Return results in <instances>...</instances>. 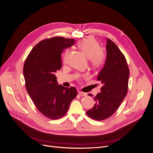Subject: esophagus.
Here are the masks:
<instances>
[{
	"label": "esophagus",
	"mask_w": 153,
	"mask_h": 153,
	"mask_svg": "<svg viewBox=\"0 0 153 153\" xmlns=\"http://www.w3.org/2000/svg\"><path fill=\"white\" fill-rule=\"evenodd\" d=\"M78 94H79V95L82 96H87V93H85V92H81V91H79V92H78Z\"/></svg>",
	"instance_id": "obj_1"
}]
</instances>
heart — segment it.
<instances>
[{
	"instance_id": "heart-1",
	"label": "heart",
	"mask_w": 153,
	"mask_h": 153,
	"mask_svg": "<svg viewBox=\"0 0 153 153\" xmlns=\"http://www.w3.org/2000/svg\"><path fill=\"white\" fill-rule=\"evenodd\" d=\"M78 46L90 59V62L92 66L98 68L104 65L106 54L103 49L100 48V44L96 39H84L78 42ZM80 75H76L77 78H80Z\"/></svg>"
}]
</instances>
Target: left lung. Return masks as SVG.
I'll return each instance as SVG.
<instances>
[{
    "label": "left lung",
    "instance_id": "1",
    "mask_svg": "<svg viewBox=\"0 0 153 153\" xmlns=\"http://www.w3.org/2000/svg\"><path fill=\"white\" fill-rule=\"evenodd\" d=\"M106 39V60L98 76L103 86L100 93L94 96V106L86 112L88 116L96 121L112 116L123 102L128 89L129 70L126 59L112 40Z\"/></svg>",
    "mask_w": 153,
    "mask_h": 153
}]
</instances>
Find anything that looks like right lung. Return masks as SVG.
Instances as JSON below:
<instances>
[{
	"label": "right lung",
	"instance_id": "right-lung-1",
	"mask_svg": "<svg viewBox=\"0 0 153 153\" xmlns=\"http://www.w3.org/2000/svg\"><path fill=\"white\" fill-rule=\"evenodd\" d=\"M73 44V39L63 37L43 39L32 49L24 63L27 91L37 109L50 119L64 116L78 94L75 87L58 85L55 75L62 67V50Z\"/></svg>",
	"mask_w": 153,
	"mask_h": 153
}]
</instances>
